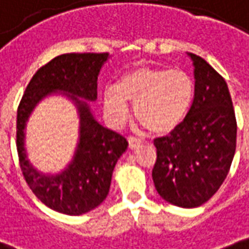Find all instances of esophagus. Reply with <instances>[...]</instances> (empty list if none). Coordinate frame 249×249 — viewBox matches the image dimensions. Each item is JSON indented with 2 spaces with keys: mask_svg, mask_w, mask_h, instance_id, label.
Here are the masks:
<instances>
[{
  "mask_svg": "<svg viewBox=\"0 0 249 249\" xmlns=\"http://www.w3.org/2000/svg\"><path fill=\"white\" fill-rule=\"evenodd\" d=\"M128 142H129V148H131V150H136V148L142 144V142L136 138H129L128 139Z\"/></svg>",
  "mask_w": 249,
  "mask_h": 249,
  "instance_id": "34e87169",
  "label": "esophagus"
}]
</instances>
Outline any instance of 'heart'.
Here are the masks:
<instances>
[{
  "instance_id": "1",
  "label": "heart",
  "mask_w": 249,
  "mask_h": 249,
  "mask_svg": "<svg viewBox=\"0 0 249 249\" xmlns=\"http://www.w3.org/2000/svg\"><path fill=\"white\" fill-rule=\"evenodd\" d=\"M195 96V84L184 71L139 67L121 76L116 87L103 92V110L114 124L128 117V105L140 124L157 135H166L180 126Z\"/></svg>"
}]
</instances>
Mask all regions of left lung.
Wrapping results in <instances>:
<instances>
[{"instance_id": "obj_1", "label": "left lung", "mask_w": 249, "mask_h": 249, "mask_svg": "<svg viewBox=\"0 0 249 249\" xmlns=\"http://www.w3.org/2000/svg\"><path fill=\"white\" fill-rule=\"evenodd\" d=\"M188 55L195 68L194 102L180 126L154 140L153 180L162 199L194 209L207 202L229 173L237 123L224 77L202 57Z\"/></svg>"}]
</instances>
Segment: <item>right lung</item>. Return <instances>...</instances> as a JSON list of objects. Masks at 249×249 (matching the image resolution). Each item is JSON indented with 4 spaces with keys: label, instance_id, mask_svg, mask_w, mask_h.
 I'll return each mask as SVG.
<instances>
[{
    "label": "right lung",
    "instance_id": "obj_1",
    "mask_svg": "<svg viewBox=\"0 0 249 249\" xmlns=\"http://www.w3.org/2000/svg\"><path fill=\"white\" fill-rule=\"evenodd\" d=\"M107 53H68L55 57L32 76L18 109V162L28 187L47 207L68 215H82L106 199L111 174L125 153L124 136L105 128L94 117L89 102L96 99V82ZM61 93L78 109L81 126L75 155L57 175L36 171L26 157L25 126L35 106L46 96Z\"/></svg>",
    "mask_w": 249,
    "mask_h": 249
}]
</instances>
